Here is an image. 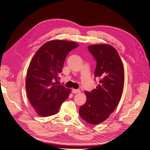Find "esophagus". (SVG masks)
Returning a JSON list of instances; mask_svg holds the SVG:
<instances>
[{
	"label": "esophagus",
	"mask_w": 150,
	"mask_h": 150,
	"mask_svg": "<svg viewBox=\"0 0 150 150\" xmlns=\"http://www.w3.org/2000/svg\"><path fill=\"white\" fill-rule=\"evenodd\" d=\"M72 93H74V94H76V93H80V90H79L73 89V90H72Z\"/></svg>",
	"instance_id": "obj_1"
}]
</instances>
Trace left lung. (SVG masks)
<instances>
[{"mask_svg":"<svg viewBox=\"0 0 150 150\" xmlns=\"http://www.w3.org/2000/svg\"><path fill=\"white\" fill-rule=\"evenodd\" d=\"M88 49L96 60L94 76L100 81L96 89L85 92L87 101L80 107L79 113L87 123L97 125L109 117L120 100L124 87V68L112 46L93 45Z\"/></svg>","mask_w":150,"mask_h":150,"instance_id":"1","label":"left lung"}]
</instances>
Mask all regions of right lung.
I'll return each mask as SVG.
<instances>
[{"label":"right lung","instance_id":"add662e5","mask_svg":"<svg viewBox=\"0 0 150 150\" xmlns=\"http://www.w3.org/2000/svg\"><path fill=\"white\" fill-rule=\"evenodd\" d=\"M79 46L75 42L54 40L46 42L35 53L25 81L28 100L37 113L42 117L56 114L71 91L55 82L59 80L68 54Z\"/></svg>","mask_w":150,"mask_h":150}]
</instances>
